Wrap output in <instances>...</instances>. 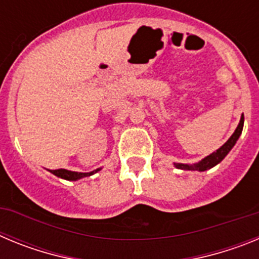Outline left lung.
<instances>
[{"instance_id":"obj_1","label":"left lung","mask_w":259,"mask_h":259,"mask_svg":"<svg viewBox=\"0 0 259 259\" xmlns=\"http://www.w3.org/2000/svg\"><path fill=\"white\" fill-rule=\"evenodd\" d=\"M242 127H244V114H242L241 118H240L239 125L236 127V130H235V132L232 134V136H231L230 139H228V140L226 141L221 148H219V149L212 152L211 154H209L207 157L201 159V161L197 162V163H193V164L174 163V166H175L176 168H179V170H189V171L210 170V168H212V167L217 166L218 163H221V162L224 159V157L231 152V149H232L233 146H235V144L237 143V140H239L240 135H241L242 132Z\"/></svg>"}]
</instances>
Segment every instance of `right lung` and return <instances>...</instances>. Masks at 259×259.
I'll use <instances>...</instances> for the list:
<instances>
[{
	"label": "right lung",
	"instance_id": "right-lung-1",
	"mask_svg": "<svg viewBox=\"0 0 259 259\" xmlns=\"http://www.w3.org/2000/svg\"><path fill=\"white\" fill-rule=\"evenodd\" d=\"M100 170H101V168L93 170L91 171V172H76V171H70V170H66V168H59V170H50V172H52L53 175L61 178V179L70 180V182H76V180L83 179V178H87V176L93 175V174L98 172Z\"/></svg>",
	"mask_w": 259,
	"mask_h": 259
}]
</instances>
